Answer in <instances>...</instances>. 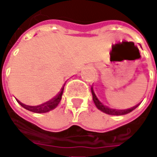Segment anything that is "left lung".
Wrapping results in <instances>:
<instances>
[{
	"label": "left lung",
	"instance_id": "8db88e82",
	"mask_svg": "<svg viewBox=\"0 0 157 157\" xmlns=\"http://www.w3.org/2000/svg\"><path fill=\"white\" fill-rule=\"evenodd\" d=\"M91 91H92V99H93V102L95 103V105L97 106V108L99 109V110H101L102 112L105 113L107 114H110V115H124V114H127L128 113L132 112L134 109H135L137 108V106L136 105L135 107H132L131 109H123V110H117V109H110L109 107H107V106L103 105L102 102H100L98 100V98H97V96L94 93V91H93V88L92 87L91 89Z\"/></svg>",
	"mask_w": 157,
	"mask_h": 157
}]
</instances>
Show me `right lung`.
I'll return each mask as SVG.
<instances>
[{
  "instance_id": "add662e5",
  "label": "right lung",
  "mask_w": 157,
  "mask_h": 157,
  "mask_svg": "<svg viewBox=\"0 0 157 157\" xmlns=\"http://www.w3.org/2000/svg\"><path fill=\"white\" fill-rule=\"evenodd\" d=\"M65 86V85H64ZM64 86L62 87L61 90H60V92H59L57 95L55 96L54 98H52L51 100H49L48 102H44V103H43V104H40V105L38 106H29V105H26L24 103H22L19 100L17 99V101L18 102L20 105L22 106V108H24L27 110H29V111H31V112L33 113H47L49 112L50 110H53L54 109H55L58 104L60 102V100H61L62 98V94H63V92H64Z\"/></svg>"
}]
</instances>
